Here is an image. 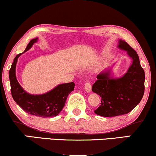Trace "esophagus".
Segmentation results:
<instances>
[{
	"instance_id": "1",
	"label": "esophagus",
	"mask_w": 156,
	"mask_h": 156,
	"mask_svg": "<svg viewBox=\"0 0 156 156\" xmlns=\"http://www.w3.org/2000/svg\"><path fill=\"white\" fill-rule=\"evenodd\" d=\"M84 89L86 90V92H90L91 90V85L89 82H86L84 85Z\"/></svg>"
}]
</instances>
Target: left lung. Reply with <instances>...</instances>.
Here are the masks:
<instances>
[{
    "label": "left lung",
    "instance_id": "8db88e82",
    "mask_svg": "<svg viewBox=\"0 0 156 156\" xmlns=\"http://www.w3.org/2000/svg\"><path fill=\"white\" fill-rule=\"evenodd\" d=\"M119 47L126 51L133 60L127 73L118 79L110 78L109 73H100L91 89L101 97L94 112L104 117L129 113L140 102L144 92L145 76L137 53L123 40H120Z\"/></svg>",
    "mask_w": 156,
    "mask_h": 156
}]
</instances>
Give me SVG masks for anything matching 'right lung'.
<instances>
[{
	"mask_svg": "<svg viewBox=\"0 0 156 156\" xmlns=\"http://www.w3.org/2000/svg\"><path fill=\"white\" fill-rule=\"evenodd\" d=\"M37 40V37L32 39L26 47L27 51ZM21 54L14 58L9 70V80L11 84V92L15 102L24 112L30 115L41 118H49L57 116L65 106V102L71 91L74 90L73 82L60 84L49 92L41 95H32L25 92L20 85L16 78V64Z\"/></svg>",
	"mask_w": 156,
	"mask_h": 156,
	"instance_id": "right-lung-1",
	"label": "right lung"
}]
</instances>
